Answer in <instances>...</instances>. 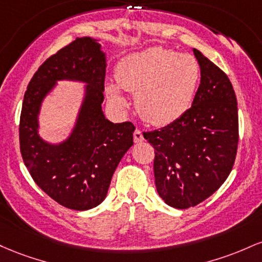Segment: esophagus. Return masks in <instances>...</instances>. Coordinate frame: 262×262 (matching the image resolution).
<instances>
[{
  "mask_svg": "<svg viewBox=\"0 0 262 262\" xmlns=\"http://www.w3.org/2000/svg\"><path fill=\"white\" fill-rule=\"evenodd\" d=\"M134 141L136 143L142 142L143 141V135H142V132H141V130H139V128H136L134 132Z\"/></svg>",
  "mask_w": 262,
  "mask_h": 262,
  "instance_id": "obj_1",
  "label": "esophagus"
}]
</instances>
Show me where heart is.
<instances>
[{"label": "heart", "mask_w": 262, "mask_h": 262, "mask_svg": "<svg viewBox=\"0 0 262 262\" xmlns=\"http://www.w3.org/2000/svg\"><path fill=\"white\" fill-rule=\"evenodd\" d=\"M199 78L201 69L194 57L154 47L123 58L116 68L119 86L107 84L106 93L119 106H126L119 88L134 94L141 117L162 126L176 121L188 110Z\"/></svg>", "instance_id": "b5f03b06"}]
</instances>
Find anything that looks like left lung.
I'll return each instance as SVG.
<instances>
[{"instance_id": "1", "label": "left lung", "mask_w": 262, "mask_h": 262, "mask_svg": "<svg viewBox=\"0 0 262 262\" xmlns=\"http://www.w3.org/2000/svg\"><path fill=\"white\" fill-rule=\"evenodd\" d=\"M201 84L192 106L161 130L143 132L155 148V183L161 198L177 209L195 207L230 174L239 142L237 102L220 68L193 49Z\"/></svg>"}]
</instances>
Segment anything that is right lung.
<instances>
[{
	"label": "right lung",
	"mask_w": 262,
	"mask_h": 262,
	"mask_svg": "<svg viewBox=\"0 0 262 262\" xmlns=\"http://www.w3.org/2000/svg\"><path fill=\"white\" fill-rule=\"evenodd\" d=\"M105 73L101 46L90 37L76 38L38 68L25 93L19 119L23 162L37 186L69 209L88 210L104 201L117 164L134 145V123H114L102 113ZM58 80L83 81L87 86L73 132L52 145L37 135V114Z\"/></svg>",
	"instance_id": "1"
}]
</instances>
